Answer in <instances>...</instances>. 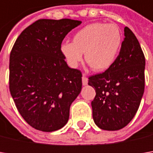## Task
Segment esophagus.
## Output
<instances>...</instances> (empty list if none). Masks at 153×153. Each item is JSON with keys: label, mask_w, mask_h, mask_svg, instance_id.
Returning a JSON list of instances; mask_svg holds the SVG:
<instances>
[{"label": "esophagus", "mask_w": 153, "mask_h": 153, "mask_svg": "<svg viewBox=\"0 0 153 153\" xmlns=\"http://www.w3.org/2000/svg\"><path fill=\"white\" fill-rule=\"evenodd\" d=\"M82 85L85 86L88 84V77L86 76L85 74L82 75Z\"/></svg>", "instance_id": "1"}]
</instances>
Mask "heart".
I'll list each match as a JSON object with an SVG mask.
<instances>
[{
	"mask_svg": "<svg viewBox=\"0 0 153 153\" xmlns=\"http://www.w3.org/2000/svg\"><path fill=\"white\" fill-rule=\"evenodd\" d=\"M122 46V35L114 24L92 23L74 35L73 42H64L60 52L68 65L77 67L83 60L96 71L111 68L116 61Z\"/></svg>",
	"mask_w": 153,
	"mask_h": 153,
	"instance_id": "b5f03b06",
	"label": "heart"
}]
</instances>
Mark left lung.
Instances as JSON below:
<instances>
[{
    "mask_svg": "<svg viewBox=\"0 0 153 153\" xmlns=\"http://www.w3.org/2000/svg\"><path fill=\"white\" fill-rule=\"evenodd\" d=\"M124 36L113 65L88 78V85L96 92L91 103L93 118L104 130H119L128 125L137 112L144 94V53L128 27L124 28Z\"/></svg>",
    "mask_w": 153,
    "mask_h": 153,
    "instance_id": "8db88e82",
    "label": "left lung"
}]
</instances>
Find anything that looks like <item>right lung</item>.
Segmentation results:
<instances>
[{"label": "right lung", "instance_id": "1", "mask_svg": "<svg viewBox=\"0 0 153 153\" xmlns=\"http://www.w3.org/2000/svg\"><path fill=\"white\" fill-rule=\"evenodd\" d=\"M82 21L39 19L25 29L10 53L9 89L22 117L43 132L67 123L70 107L82 89V72L68 66L64 38Z\"/></svg>", "mask_w": 153, "mask_h": 153}]
</instances>
